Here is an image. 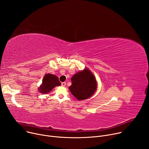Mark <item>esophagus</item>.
I'll use <instances>...</instances> for the list:
<instances>
[{
  "mask_svg": "<svg viewBox=\"0 0 149 149\" xmlns=\"http://www.w3.org/2000/svg\"><path fill=\"white\" fill-rule=\"evenodd\" d=\"M61 86H63V87L65 86H66V83H65V82H62V83H61Z\"/></svg>",
  "mask_w": 149,
  "mask_h": 149,
  "instance_id": "34e87169",
  "label": "esophagus"
}]
</instances>
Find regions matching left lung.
<instances>
[{"label":"left lung","mask_w":149,"mask_h":149,"mask_svg":"<svg viewBox=\"0 0 149 149\" xmlns=\"http://www.w3.org/2000/svg\"><path fill=\"white\" fill-rule=\"evenodd\" d=\"M71 81L72 84L69 89L78 100L90 97L96 90V79L88 69L75 74L71 78Z\"/></svg>","instance_id":"obj_1"}]
</instances>
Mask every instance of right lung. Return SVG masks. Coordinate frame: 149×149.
Masks as SVG:
<instances>
[{
	"instance_id": "right-lung-1",
	"label": "right lung",
	"mask_w": 149,
	"mask_h": 149,
	"mask_svg": "<svg viewBox=\"0 0 149 149\" xmlns=\"http://www.w3.org/2000/svg\"><path fill=\"white\" fill-rule=\"evenodd\" d=\"M61 83L56 75L50 74H46L43 79L42 86L39 87V91L43 94L50 92L54 87L61 86Z\"/></svg>"
}]
</instances>
